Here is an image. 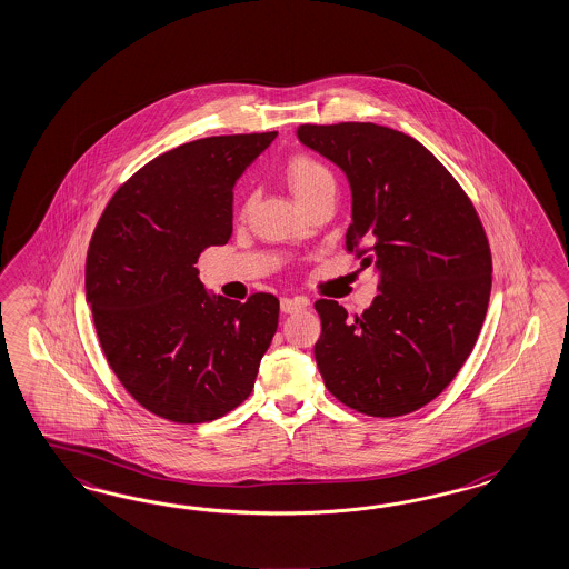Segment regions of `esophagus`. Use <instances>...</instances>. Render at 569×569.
I'll use <instances>...</instances> for the list:
<instances>
[{
	"mask_svg": "<svg viewBox=\"0 0 569 569\" xmlns=\"http://www.w3.org/2000/svg\"><path fill=\"white\" fill-rule=\"evenodd\" d=\"M306 308H308V299H303V297H282L280 299V311L282 313H295V311H301Z\"/></svg>",
	"mask_w": 569,
	"mask_h": 569,
	"instance_id": "esophagus-1",
	"label": "esophagus"
}]
</instances>
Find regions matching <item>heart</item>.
I'll list each match as a JSON object with an SVG mask.
<instances>
[{
  "label": "heart",
  "instance_id": "1",
  "mask_svg": "<svg viewBox=\"0 0 569 569\" xmlns=\"http://www.w3.org/2000/svg\"><path fill=\"white\" fill-rule=\"evenodd\" d=\"M284 180L291 189L292 196L303 203L309 197L318 196L328 189H335V177L325 162L313 156H292L284 166Z\"/></svg>",
  "mask_w": 569,
  "mask_h": 569
}]
</instances>
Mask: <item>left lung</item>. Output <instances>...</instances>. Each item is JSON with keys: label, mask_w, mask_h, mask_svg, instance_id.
Returning <instances> with one entry per match:
<instances>
[{"label": "left lung", "mask_w": 569, "mask_h": 569, "mask_svg": "<svg viewBox=\"0 0 569 569\" xmlns=\"http://www.w3.org/2000/svg\"><path fill=\"white\" fill-rule=\"evenodd\" d=\"M303 146L351 187L347 251L378 270V295L353 320L318 299L313 347L326 389L373 418L406 416L449 387L487 316L492 260L470 197L406 132L372 122L301 124Z\"/></svg>", "instance_id": "1"}]
</instances>
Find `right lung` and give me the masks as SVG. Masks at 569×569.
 I'll return each instance as SVG.
<instances>
[{
	"label": "right lung",
	"mask_w": 569,
	"mask_h": 569,
	"mask_svg": "<svg viewBox=\"0 0 569 569\" xmlns=\"http://www.w3.org/2000/svg\"><path fill=\"white\" fill-rule=\"evenodd\" d=\"M272 132L208 137L170 149L110 199L84 266L87 303L122 387L147 411L211 422L251 395L278 328V299L206 291L197 260L232 234L234 182Z\"/></svg>",
	"instance_id": "add662e5"
}]
</instances>
